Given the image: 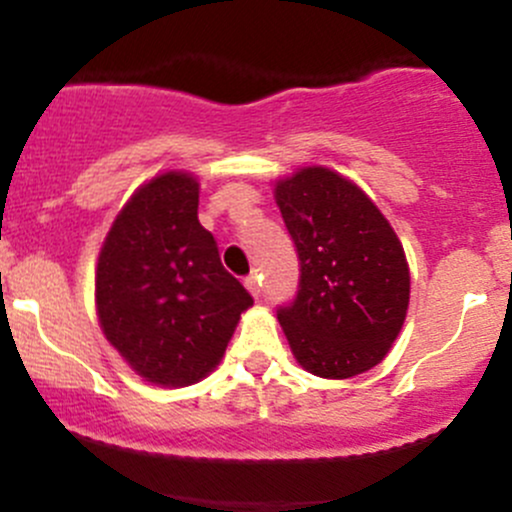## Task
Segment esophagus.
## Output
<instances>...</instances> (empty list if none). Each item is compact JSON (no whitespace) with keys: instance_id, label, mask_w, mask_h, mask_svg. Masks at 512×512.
<instances>
[{"instance_id":"1","label":"esophagus","mask_w":512,"mask_h":512,"mask_svg":"<svg viewBox=\"0 0 512 512\" xmlns=\"http://www.w3.org/2000/svg\"><path fill=\"white\" fill-rule=\"evenodd\" d=\"M245 289H248L252 296H260V281H257V274H250L245 276Z\"/></svg>"}]
</instances>
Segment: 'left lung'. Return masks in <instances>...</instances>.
Masks as SVG:
<instances>
[{
    "label": "left lung",
    "instance_id": "left-lung-1",
    "mask_svg": "<svg viewBox=\"0 0 512 512\" xmlns=\"http://www.w3.org/2000/svg\"><path fill=\"white\" fill-rule=\"evenodd\" d=\"M276 207L301 260L296 301L279 308L296 361L320 378L366 373L387 356L409 308V264L366 192L325 166L276 180Z\"/></svg>",
    "mask_w": 512,
    "mask_h": 512
}]
</instances>
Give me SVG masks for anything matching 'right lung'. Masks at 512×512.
<instances>
[{"instance_id": "right-lung-1", "label": "right lung", "mask_w": 512, "mask_h": 512, "mask_svg": "<svg viewBox=\"0 0 512 512\" xmlns=\"http://www.w3.org/2000/svg\"><path fill=\"white\" fill-rule=\"evenodd\" d=\"M197 207L195 175L166 170L127 199L98 255L96 310L105 339L134 373L163 387L207 378L252 305L223 269Z\"/></svg>"}]
</instances>
